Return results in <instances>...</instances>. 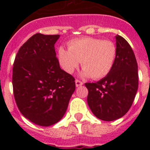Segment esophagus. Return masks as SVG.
I'll list each match as a JSON object with an SVG mask.
<instances>
[{
    "instance_id": "esophagus-1",
    "label": "esophagus",
    "mask_w": 150,
    "mask_h": 150,
    "mask_svg": "<svg viewBox=\"0 0 150 150\" xmlns=\"http://www.w3.org/2000/svg\"><path fill=\"white\" fill-rule=\"evenodd\" d=\"M75 83H76V87L81 86H83V82L79 81V79H76V80H75Z\"/></svg>"
}]
</instances>
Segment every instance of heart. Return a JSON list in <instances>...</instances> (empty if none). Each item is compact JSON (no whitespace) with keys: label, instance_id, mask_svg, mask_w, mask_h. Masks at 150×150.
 <instances>
[{"label":"heart","instance_id":"1","mask_svg":"<svg viewBox=\"0 0 150 150\" xmlns=\"http://www.w3.org/2000/svg\"><path fill=\"white\" fill-rule=\"evenodd\" d=\"M116 55V46L112 41L83 38L70 41L68 50L60 47L58 60L62 68L67 74H72L81 62L83 68L82 75L99 79L110 72Z\"/></svg>","mask_w":150,"mask_h":150}]
</instances>
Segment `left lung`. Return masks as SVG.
Instances as JSON below:
<instances>
[{
	"label": "left lung",
	"mask_w": 150,
	"mask_h": 150,
	"mask_svg": "<svg viewBox=\"0 0 150 150\" xmlns=\"http://www.w3.org/2000/svg\"><path fill=\"white\" fill-rule=\"evenodd\" d=\"M117 55L108 75L96 83L85 84L87 102L99 120L113 121L122 117L132 107L138 88L137 63L129 43L116 36Z\"/></svg>",
	"instance_id": "obj_1"
}]
</instances>
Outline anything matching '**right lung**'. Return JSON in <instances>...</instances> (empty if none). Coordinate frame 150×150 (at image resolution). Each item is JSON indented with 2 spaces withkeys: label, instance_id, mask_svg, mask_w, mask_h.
I'll use <instances>...</instances> for the list:
<instances>
[{
  "label": "right lung",
  "instance_id": "add662e5",
  "mask_svg": "<svg viewBox=\"0 0 150 150\" xmlns=\"http://www.w3.org/2000/svg\"><path fill=\"white\" fill-rule=\"evenodd\" d=\"M60 35L36 34L18 50L13 68L16 103L26 119L48 127L60 121L75 91L74 78L62 70L55 43Z\"/></svg>",
  "mask_w": 150,
  "mask_h": 150
}]
</instances>
